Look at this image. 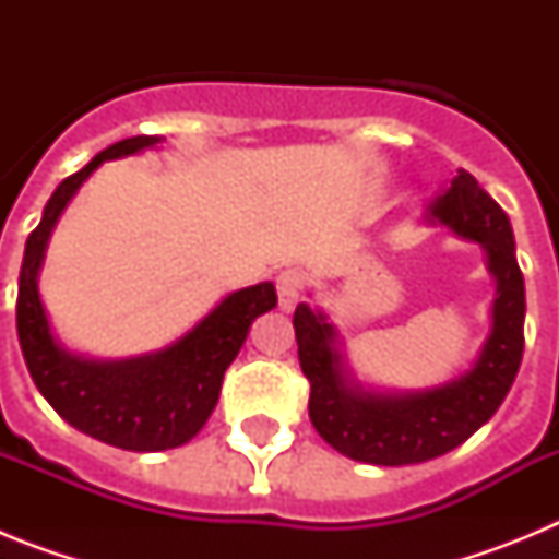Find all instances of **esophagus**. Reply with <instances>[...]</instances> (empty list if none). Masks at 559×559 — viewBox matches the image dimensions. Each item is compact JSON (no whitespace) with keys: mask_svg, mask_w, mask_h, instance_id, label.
Here are the masks:
<instances>
[{"mask_svg":"<svg viewBox=\"0 0 559 559\" xmlns=\"http://www.w3.org/2000/svg\"><path fill=\"white\" fill-rule=\"evenodd\" d=\"M305 285H308L305 283V274L296 269H288L276 276V296H280V308L294 310L296 302L302 299Z\"/></svg>","mask_w":559,"mask_h":559,"instance_id":"34e87169","label":"esophagus"}]
</instances>
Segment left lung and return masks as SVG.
<instances>
[{
	"label": "left lung",
	"mask_w": 559,
	"mask_h": 559,
	"mask_svg": "<svg viewBox=\"0 0 559 559\" xmlns=\"http://www.w3.org/2000/svg\"><path fill=\"white\" fill-rule=\"evenodd\" d=\"M431 212L456 235L487 249L498 283L492 333L471 372L442 389L406 397L353 392L341 374L333 328L324 316L308 305L294 313L299 367L310 383V423L328 445L355 462L400 467L453 451L498 412L521 367L526 290L510 218L467 170H459Z\"/></svg>",
	"instance_id": "1"
}]
</instances>
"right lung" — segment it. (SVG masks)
<instances>
[{"instance_id":"right-lung-1","label":"right lung","mask_w":559,"mask_h":559,"mask_svg":"<svg viewBox=\"0 0 559 559\" xmlns=\"http://www.w3.org/2000/svg\"><path fill=\"white\" fill-rule=\"evenodd\" d=\"M159 136H131L100 151L83 170L58 185L44 218L29 231L19 274L16 330L24 364L38 392L69 426L122 451H167L190 442L218 403L224 372L243 347L257 316L276 305L274 285L229 294L173 347L120 364H95L58 347L47 328L36 276L58 215L78 187L106 159L151 147Z\"/></svg>"}]
</instances>
